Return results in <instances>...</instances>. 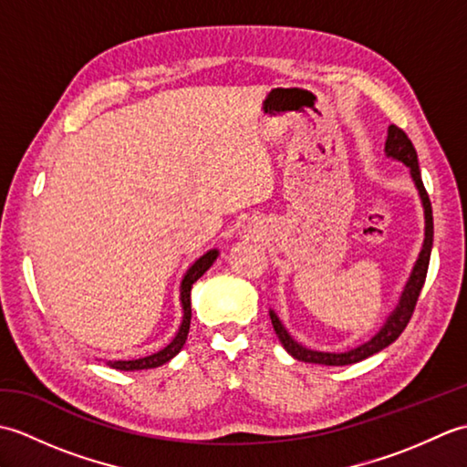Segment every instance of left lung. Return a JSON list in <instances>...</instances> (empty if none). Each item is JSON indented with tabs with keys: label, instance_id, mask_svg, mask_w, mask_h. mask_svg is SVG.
<instances>
[{
	"label": "left lung",
	"instance_id": "8db88e82",
	"mask_svg": "<svg viewBox=\"0 0 467 467\" xmlns=\"http://www.w3.org/2000/svg\"><path fill=\"white\" fill-rule=\"evenodd\" d=\"M385 152L387 156L398 158L403 164L410 166L411 176L415 181V186L421 194L423 201V208H425V241H423V249L418 259V265L411 273V279L405 286V291L401 295V301L398 305V309L393 311V315L387 319V323L383 325V329L377 333L371 341L363 343L361 347H357L353 351L347 353H321V351H311L305 349L299 343H295L291 339V335L285 331V327L281 325V321L276 319V315L271 311V323L273 329L279 337V341L283 343V347L289 351L295 359L305 361V363H321V365H351L357 361H363L367 357H371L373 353L385 349L387 345H391L398 337L403 333L405 327H408L411 315L415 311V305H418L420 293L423 289L425 276H428V266H430V256H431V246H433V214H431V202L428 191H425L423 181H421V172H420V164H418V152L411 144V140L408 138L400 126H389V134H387V142H385Z\"/></svg>",
	"mask_w": 467,
	"mask_h": 467
}]
</instances>
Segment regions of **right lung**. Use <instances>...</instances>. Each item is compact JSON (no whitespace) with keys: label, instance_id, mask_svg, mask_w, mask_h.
<instances>
[{"label":"right lung","instance_id":"obj_1","mask_svg":"<svg viewBox=\"0 0 467 467\" xmlns=\"http://www.w3.org/2000/svg\"><path fill=\"white\" fill-rule=\"evenodd\" d=\"M216 251H208L204 256H201L191 269H188L184 281H182V293H181V301L184 306V317H182V325L181 329H178L176 337L172 339L171 345H166L162 351H158L150 357H142V359H134V361H108V365L114 367V369H120V371H138V369H154V367H161L164 363H168L172 359V357L182 349L184 343H186V337H188V329H191V289L194 281L201 279V276L211 269V265L216 261Z\"/></svg>","mask_w":467,"mask_h":467}]
</instances>
